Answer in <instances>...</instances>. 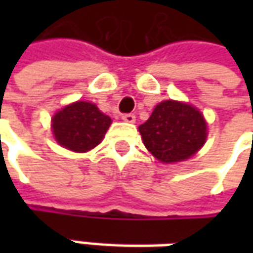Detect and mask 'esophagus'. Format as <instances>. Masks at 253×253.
<instances>
[{
  "label": "esophagus",
  "mask_w": 253,
  "mask_h": 253,
  "mask_svg": "<svg viewBox=\"0 0 253 253\" xmlns=\"http://www.w3.org/2000/svg\"><path fill=\"white\" fill-rule=\"evenodd\" d=\"M122 121L125 122H129V124H133L135 120H136V117L133 115V114H122Z\"/></svg>",
  "instance_id": "34e87169"
}]
</instances>
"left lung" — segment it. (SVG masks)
<instances>
[{"label":"left lung","instance_id":"obj_1","mask_svg":"<svg viewBox=\"0 0 253 253\" xmlns=\"http://www.w3.org/2000/svg\"><path fill=\"white\" fill-rule=\"evenodd\" d=\"M139 132L146 149L158 161L174 163L201 149L207 139V122L196 107L168 100L155 107Z\"/></svg>","mask_w":253,"mask_h":253}]
</instances>
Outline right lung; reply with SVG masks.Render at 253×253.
<instances>
[{
	"instance_id": "1",
	"label": "right lung",
	"mask_w": 253,
	"mask_h": 253,
	"mask_svg": "<svg viewBox=\"0 0 253 253\" xmlns=\"http://www.w3.org/2000/svg\"><path fill=\"white\" fill-rule=\"evenodd\" d=\"M111 118L95 104L77 101L57 111L52 118V131L59 145L69 151L84 153L102 141Z\"/></svg>"
}]
</instances>
